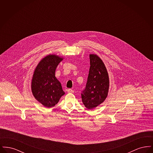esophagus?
<instances>
[{"label": "esophagus", "mask_w": 153, "mask_h": 153, "mask_svg": "<svg viewBox=\"0 0 153 153\" xmlns=\"http://www.w3.org/2000/svg\"><path fill=\"white\" fill-rule=\"evenodd\" d=\"M67 91H68V93H73L74 92V91L72 89H68Z\"/></svg>", "instance_id": "1"}]
</instances>
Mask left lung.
Segmentation results:
<instances>
[{
  "mask_svg": "<svg viewBox=\"0 0 153 153\" xmlns=\"http://www.w3.org/2000/svg\"><path fill=\"white\" fill-rule=\"evenodd\" d=\"M90 68L86 87L81 94L82 102L88 109L99 105L106 99L109 89V77L102 61L96 54H90Z\"/></svg>",
  "mask_w": 153,
  "mask_h": 153,
  "instance_id": "left-lung-1",
  "label": "left lung"
}]
</instances>
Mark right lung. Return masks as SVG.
Segmentation results:
<instances>
[{
    "label": "right lung",
    "mask_w": 153,
    "mask_h": 153,
    "mask_svg": "<svg viewBox=\"0 0 153 153\" xmlns=\"http://www.w3.org/2000/svg\"><path fill=\"white\" fill-rule=\"evenodd\" d=\"M63 59L50 54L36 66L31 81V91L36 100L48 108L54 106L65 94L61 84L55 76L58 64Z\"/></svg>",
    "instance_id": "1"
}]
</instances>
